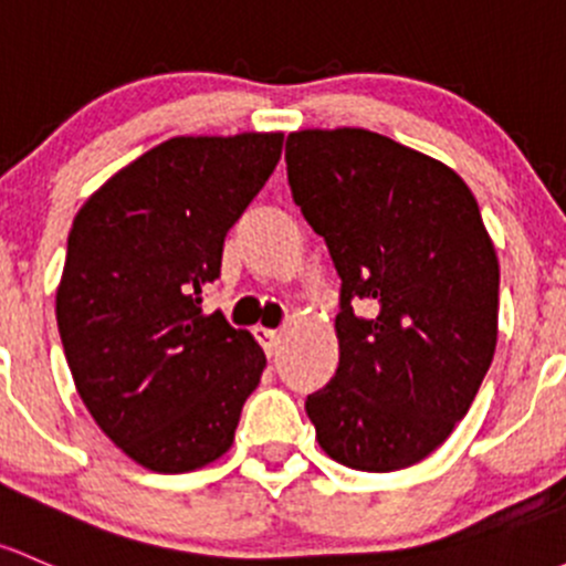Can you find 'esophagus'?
Listing matches in <instances>:
<instances>
[{
    "mask_svg": "<svg viewBox=\"0 0 566 566\" xmlns=\"http://www.w3.org/2000/svg\"><path fill=\"white\" fill-rule=\"evenodd\" d=\"M254 336H258V342L263 344V349L268 355L276 353L279 347V331H271V328H254Z\"/></svg>",
    "mask_w": 566,
    "mask_h": 566,
    "instance_id": "esophagus-1",
    "label": "esophagus"
}]
</instances>
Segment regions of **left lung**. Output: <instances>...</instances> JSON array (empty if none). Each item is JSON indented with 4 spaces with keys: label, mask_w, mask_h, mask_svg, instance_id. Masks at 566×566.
<instances>
[{
    "label": "left lung",
    "mask_w": 566,
    "mask_h": 566,
    "mask_svg": "<svg viewBox=\"0 0 566 566\" xmlns=\"http://www.w3.org/2000/svg\"><path fill=\"white\" fill-rule=\"evenodd\" d=\"M284 159L342 279L338 368L306 398L319 448L358 472L412 467L469 412L496 349L499 260L478 200L368 129L293 133Z\"/></svg>",
    "instance_id": "left-lung-1"
}]
</instances>
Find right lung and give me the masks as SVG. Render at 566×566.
<instances>
[{
	"instance_id": "right-lung-1",
	"label": "right lung",
	"mask_w": 566,
	"mask_h": 566,
	"mask_svg": "<svg viewBox=\"0 0 566 566\" xmlns=\"http://www.w3.org/2000/svg\"><path fill=\"white\" fill-rule=\"evenodd\" d=\"M282 143V133L159 143L103 184L70 230L56 323L75 388L151 472H192L228 453L260 385V344L200 303Z\"/></svg>"
}]
</instances>
